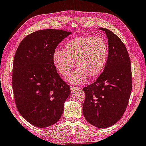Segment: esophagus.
I'll use <instances>...</instances> for the list:
<instances>
[{"instance_id":"1","label":"esophagus","mask_w":146,"mask_h":146,"mask_svg":"<svg viewBox=\"0 0 146 146\" xmlns=\"http://www.w3.org/2000/svg\"><path fill=\"white\" fill-rule=\"evenodd\" d=\"M70 88H71V92L72 93H75V92L78 90V88H77V87L75 86H70Z\"/></svg>"}]
</instances>
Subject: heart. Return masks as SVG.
Masks as SVG:
<instances>
[{"label": "heart", "mask_w": 146, "mask_h": 146, "mask_svg": "<svg viewBox=\"0 0 146 146\" xmlns=\"http://www.w3.org/2000/svg\"><path fill=\"white\" fill-rule=\"evenodd\" d=\"M64 52L55 50L52 54L53 64L62 77H67L76 66L68 81L80 84L88 77L94 79L102 73L108 55L106 42L102 38L93 36H78L66 44Z\"/></svg>", "instance_id": "obj_1"}]
</instances>
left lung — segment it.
I'll return each mask as SVG.
<instances>
[{"mask_svg": "<svg viewBox=\"0 0 146 146\" xmlns=\"http://www.w3.org/2000/svg\"><path fill=\"white\" fill-rule=\"evenodd\" d=\"M108 38V55L97 80L84 88L85 119L98 128L115 124L126 110L132 90L131 67L125 44L113 32L100 27Z\"/></svg>", "mask_w": 146, "mask_h": 146, "instance_id": "left-lung-1", "label": "left lung"}]
</instances>
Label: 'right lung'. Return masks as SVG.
<instances>
[{
  "label": "right lung",
  "instance_id": "right-lung-1",
  "mask_svg": "<svg viewBox=\"0 0 146 146\" xmlns=\"http://www.w3.org/2000/svg\"><path fill=\"white\" fill-rule=\"evenodd\" d=\"M71 34L46 29L32 33L21 42L15 55L12 86L18 111L37 127H48L61 117L70 88L56 71L52 54Z\"/></svg>",
  "mask_w": 146,
  "mask_h": 146
}]
</instances>
